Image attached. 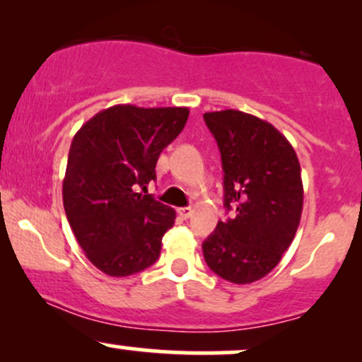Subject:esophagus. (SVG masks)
<instances>
[{
	"instance_id": "34e87169",
	"label": "esophagus",
	"mask_w": 362,
	"mask_h": 362,
	"mask_svg": "<svg viewBox=\"0 0 362 362\" xmlns=\"http://www.w3.org/2000/svg\"><path fill=\"white\" fill-rule=\"evenodd\" d=\"M177 213H178V216H180L182 219H189L190 216H192V209H190V207H180V209H178Z\"/></svg>"
}]
</instances>
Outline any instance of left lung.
<instances>
[{
    "mask_svg": "<svg viewBox=\"0 0 362 362\" xmlns=\"http://www.w3.org/2000/svg\"><path fill=\"white\" fill-rule=\"evenodd\" d=\"M204 120L221 153L224 207H236L202 243L204 260L223 279L250 284L279 264L300 226V161L289 141L255 115L228 109L206 112Z\"/></svg>",
    "mask_w": 362,
    "mask_h": 362,
    "instance_id": "left-lung-1",
    "label": "left lung"
}]
</instances>
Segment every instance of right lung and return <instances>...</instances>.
Masks as SVG:
<instances>
[{
	"instance_id": "obj_1",
	"label": "right lung",
	"mask_w": 362,
	"mask_h": 362,
	"mask_svg": "<svg viewBox=\"0 0 362 362\" xmlns=\"http://www.w3.org/2000/svg\"><path fill=\"white\" fill-rule=\"evenodd\" d=\"M187 119V107L114 105L74 134L62 202L85 255L107 276H132L160 257L175 211L136 189L156 180L158 156Z\"/></svg>"
}]
</instances>
